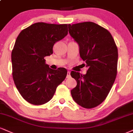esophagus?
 I'll use <instances>...</instances> for the list:
<instances>
[{"mask_svg":"<svg viewBox=\"0 0 133 133\" xmlns=\"http://www.w3.org/2000/svg\"><path fill=\"white\" fill-rule=\"evenodd\" d=\"M71 77V72L68 71L67 73V78H70Z\"/></svg>","mask_w":133,"mask_h":133,"instance_id":"esophagus-1","label":"esophagus"}]
</instances>
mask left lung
<instances>
[{
    "label": "left lung",
    "instance_id": "1",
    "mask_svg": "<svg viewBox=\"0 0 133 133\" xmlns=\"http://www.w3.org/2000/svg\"><path fill=\"white\" fill-rule=\"evenodd\" d=\"M69 33L79 44L80 56L88 68L86 74L71 72L77 82L72 97L80 106L94 108L105 100L114 84L118 48L111 33L94 22L69 24Z\"/></svg>",
    "mask_w": 133,
    "mask_h": 133
}]
</instances>
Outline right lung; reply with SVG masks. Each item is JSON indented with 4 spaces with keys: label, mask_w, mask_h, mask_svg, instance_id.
Listing matches in <instances>:
<instances>
[{
    "label": "right lung",
    "mask_w": 133,
    "mask_h": 133,
    "mask_svg": "<svg viewBox=\"0 0 133 133\" xmlns=\"http://www.w3.org/2000/svg\"><path fill=\"white\" fill-rule=\"evenodd\" d=\"M68 33L67 24L38 22L22 30L17 38L12 52V76L19 93L28 103H47L66 77L65 68L51 69L44 57L52 54L54 44Z\"/></svg>",
    "instance_id": "1"
}]
</instances>
